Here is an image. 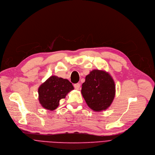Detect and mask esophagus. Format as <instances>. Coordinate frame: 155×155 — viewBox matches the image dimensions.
<instances>
[{
    "instance_id": "obj_1",
    "label": "esophagus",
    "mask_w": 155,
    "mask_h": 155,
    "mask_svg": "<svg viewBox=\"0 0 155 155\" xmlns=\"http://www.w3.org/2000/svg\"><path fill=\"white\" fill-rule=\"evenodd\" d=\"M74 88H75L76 90H79V87H80V84L79 83L75 84L74 85Z\"/></svg>"
}]
</instances>
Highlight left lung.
<instances>
[{"label": "left lung", "mask_w": 155, "mask_h": 155, "mask_svg": "<svg viewBox=\"0 0 155 155\" xmlns=\"http://www.w3.org/2000/svg\"><path fill=\"white\" fill-rule=\"evenodd\" d=\"M81 93L88 107L100 112L112 104L115 94V83L108 72L93 70L86 76Z\"/></svg>", "instance_id": "1"}]
</instances>
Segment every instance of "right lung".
Listing matches in <instances>:
<instances>
[{
	"mask_svg": "<svg viewBox=\"0 0 155 155\" xmlns=\"http://www.w3.org/2000/svg\"><path fill=\"white\" fill-rule=\"evenodd\" d=\"M72 90L74 87L69 80L51 76L38 88L40 104L47 110H54L59 105L60 100Z\"/></svg>",
	"mask_w": 155,
	"mask_h": 155,
	"instance_id": "1",
	"label": "right lung"
}]
</instances>
